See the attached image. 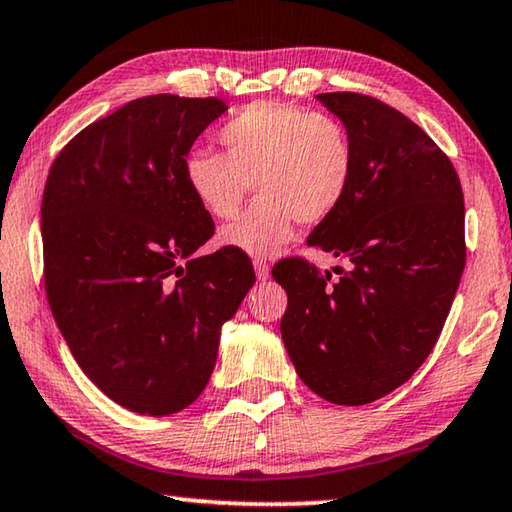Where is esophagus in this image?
<instances>
[{"instance_id": "1", "label": "esophagus", "mask_w": 512, "mask_h": 512, "mask_svg": "<svg viewBox=\"0 0 512 512\" xmlns=\"http://www.w3.org/2000/svg\"><path fill=\"white\" fill-rule=\"evenodd\" d=\"M254 270H256L258 281H267V276H270V265L265 261H254Z\"/></svg>"}]
</instances>
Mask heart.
<instances>
[{"label": "heart", "mask_w": 512, "mask_h": 512, "mask_svg": "<svg viewBox=\"0 0 512 512\" xmlns=\"http://www.w3.org/2000/svg\"><path fill=\"white\" fill-rule=\"evenodd\" d=\"M224 155L195 148L184 179L202 209L229 220L254 188L258 200L220 231L222 245L251 256H274L294 224L333 215L351 191L355 146L346 125L297 105L251 103L218 132Z\"/></svg>", "instance_id": "1"}]
</instances>
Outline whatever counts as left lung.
Masks as SVG:
<instances>
[{
    "label": "left lung",
    "mask_w": 512,
    "mask_h": 512,
    "mask_svg": "<svg viewBox=\"0 0 512 512\" xmlns=\"http://www.w3.org/2000/svg\"><path fill=\"white\" fill-rule=\"evenodd\" d=\"M355 146L351 191L308 245L348 258L321 274L283 258L281 335L299 378L328 402L360 407L405 384L432 353L465 267V206L445 152L378 98L317 96Z\"/></svg>",
    "instance_id": "1"
}]
</instances>
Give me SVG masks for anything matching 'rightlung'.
Listing matches in <instances>:
<instances>
[{
	"instance_id": "obj_1",
	"label": "right lung",
	"mask_w": 512,
	"mask_h": 512,
	"mask_svg": "<svg viewBox=\"0 0 512 512\" xmlns=\"http://www.w3.org/2000/svg\"><path fill=\"white\" fill-rule=\"evenodd\" d=\"M220 98L143 96L80 130L42 195L44 290L80 369L107 398L170 416L204 391L220 328L256 281L245 251L193 256L215 224L184 159Z\"/></svg>"
}]
</instances>
